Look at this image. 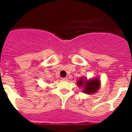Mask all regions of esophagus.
I'll list each match as a JSON object with an SVG mask.
<instances>
[{"instance_id":"esophagus-1","label":"esophagus","mask_w":132,"mask_h":132,"mask_svg":"<svg viewBox=\"0 0 132 132\" xmlns=\"http://www.w3.org/2000/svg\"><path fill=\"white\" fill-rule=\"evenodd\" d=\"M61 79H62L63 80H67V77H63Z\"/></svg>"}]
</instances>
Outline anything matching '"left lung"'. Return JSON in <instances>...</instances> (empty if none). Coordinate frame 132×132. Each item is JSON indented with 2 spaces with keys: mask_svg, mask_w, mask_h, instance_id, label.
Listing matches in <instances>:
<instances>
[{
  "mask_svg": "<svg viewBox=\"0 0 132 132\" xmlns=\"http://www.w3.org/2000/svg\"><path fill=\"white\" fill-rule=\"evenodd\" d=\"M101 80L98 79H90V80H87L86 78H80L77 81V85L79 87L83 86V93L86 94H93L98 90L101 85Z\"/></svg>",
  "mask_w": 132,
  "mask_h": 132,
  "instance_id": "obj_1",
  "label": "left lung"
}]
</instances>
